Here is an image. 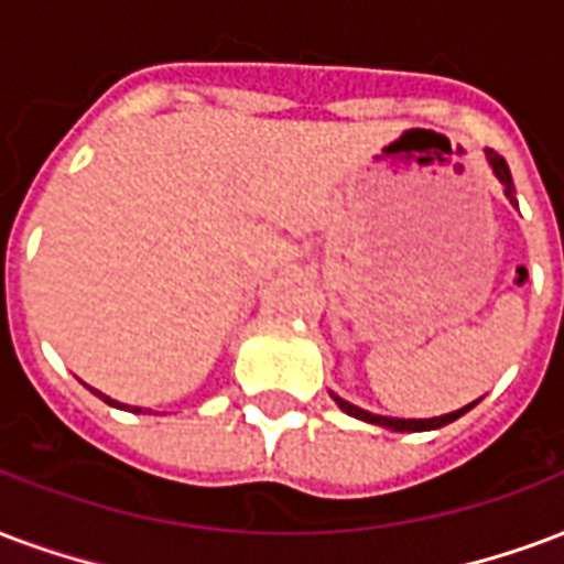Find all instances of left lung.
Here are the masks:
<instances>
[{
    "instance_id": "1",
    "label": "left lung",
    "mask_w": 564,
    "mask_h": 564,
    "mask_svg": "<svg viewBox=\"0 0 564 564\" xmlns=\"http://www.w3.org/2000/svg\"><path fill=\"white\" fill-rule=\"evenodd\" d=\"M484 158H487V164H490V170H494V176L499 178V185L505 187V197L511 199V203H517V199H514L517 191H514V182H511V170H508V164H505L502 154H496L494 149H484ZM332 398H335V403L346 412V415H352V419H358V421H367V424H379V427H386V431H394V433L440 431V427H445V424L457 421L463 412H469L475 403H478V400H475V403L463 406V410H454V412H448V415H436V419H391V415H377V412L361 410V406H356V403H349V400L337 398L335 391H332Z\"/></svg>"
}]
</instances>
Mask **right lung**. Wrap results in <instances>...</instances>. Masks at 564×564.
Wrapping results in <instances>:
<instances>
[{
  "instance_id": "1",
  "label": "right lung",
  "mask_w": 564,
  "mask_h": 564,
  "mask_svg": "<svg viewBox=\"0 0 564 564\" xmlns=\"http://www.w3.org/2000/svg\"><path fill=\"white\" fill-rule=\"evenodd\" d=\"M91 391H95V388H91ZM95 394H98V398L104 400V403H110V406H116V410H128V412H143L140 410V406H124V403H119V400H110L107 398V394H101V391H95Z\"/></svg>"
}]
</instances>
